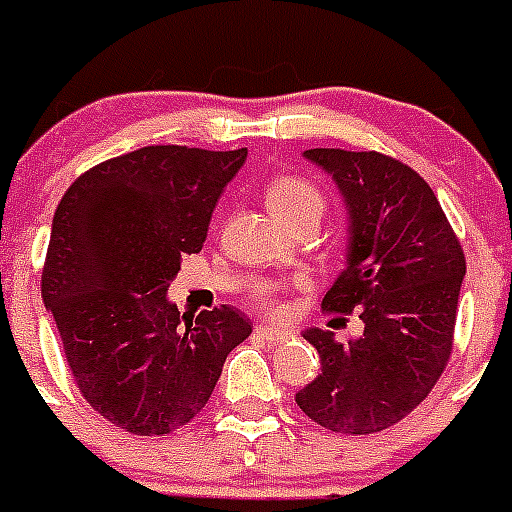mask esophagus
Listing matches in <instances>:
<instances>
[{
	"instance_id": "esophagus-1",
	"label": "esophagus",
	"mask_w": 512,
	"mask_h": 512,
	"mask_svg": "<svg viewBox=\"0 0 512 512\" xmlns=\"http://www.w3.org/2000/svg\"><path fill=\"white\" fill-rule=\"evenodd\" d=\"M255 334L268 344H278L292 336L289 331H286V328H273V326H255Z\"/></svg>"
}]
</instances>
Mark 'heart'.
Wrapping results in <instances>:
<instances>
[{"label": "heart", "mask_w": 512, "mask_h": 512, "mask_svg": "<svg viewBox=\"0 0 512 512\" xmlns=\"http://www.w3.org/2000/svg\"><path fill=\"white\" fill-rule=\"evenodd\" d=\"M265 199H268L270 213L276 215L278 220H294L299 215H323L326 199L323 191L315 184H310L307 178L299 176H278L273 178L265 189ZM255 305L263 313H278L281 302H278V289L276 286H260L255 292Z\"/></svg>", "instance_id": "1"}]
</instances>
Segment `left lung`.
Segmentation results:
<instances>
[{
  "mask_svg": "<svg viewBox=\"0 0 512 512\" xmlns=\"http://www.w3.org/2000/svg\"><path fill=\"white\" fill-rule=\"evenodd\" d=\"M350 210L347 268L323 297L326 313L357 310L363 336L336 342L310 328L321 373L297 405L339 434H376L421 405L452 355L465 255L431 186L381 152L307 149Z\"/></svg>",
  "mask_w": 512,
  "mask_h": 512,
  "instance_id": "1",
  "label": "left lung"
}]
</instances>
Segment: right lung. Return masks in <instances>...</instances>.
<instances>
[{
	"label": "right lung",
	"instance_id": "right-lung-1",
	"mask_svg": "<svg viewBox=\"0 0 512 512\" xmlns=\"http://www.w3.org/2000/svg\"><path fill=\"white\" fill-rule=\"evenodd\" d=\"M244 160L247 149L141 147L86 170L57 205L41 297L81 397L128 434L186 426L252 334L236 307L186 318L165 297Z\"/></svg>",
	"mask_w": 512,
	"mask_h": 512
}]
</instances>
